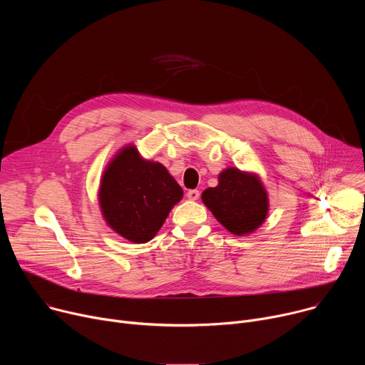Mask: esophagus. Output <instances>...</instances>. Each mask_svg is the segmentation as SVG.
Instances as JSON below:
<instances>
[{
	"mask_svg": "<svg viewBox=\"0 0 365 365\" xmlns=\"http://www.w3.org/2000/svg\"><path fill=\"white\" fill-rule=\"evenodd\" d=\"M199 190H196V189H192V190H187V193H186V196H187V199H190V200H196V199H199Z\"/></svg>",
	"mask_w": 365,
	"mask_h": 365,
	"instance_id": "1",
	"label": "esophagus"
}]
</instances>
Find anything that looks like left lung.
<instances>
[{
  "mask_svg": "<svg viewBox=\"0 0 365 365\" xmlns=\"http://www.w3.org/2000/svg\"><path fill=\"white\" fill-rule=\"evenodd\" d=\"M202 202L231 234L247 235L262 225L269 214V195L255 173L228 168L218 185L202 193Z\"/></svg>",
  "mask_w": 365,
  "mask_h": 365,
  "instance_id": "obj_1",
  "label": "left lung"
}]
</instances>
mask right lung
Segmentation results:
<instances>
[{
  "label": "right lung",
  "instance_id": "add662e5",
  "mask_svg": "<svg viewBox=\"0 0 365 365\" xmlns=\"http://www.w3.org/2000/svg\"><path fill=\"white\" fill-rule=\"evenodd\" d=\"M98 196L108 227L143 244L159 232L183 190L162 163L143 159L137 147L128 144L103 170Z\"/></svg>",
  "mask_w": 365,
  "mask_h": 365
}]
</instances>
